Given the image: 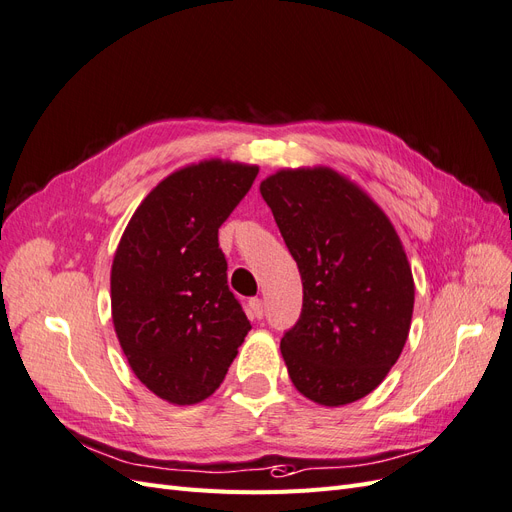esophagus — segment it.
<instances>
[{
  "instance_id": "esophagus-1",
  "label": "esophagus",
  "mask_w": 512,
  "mask_h": 512,
  "mask_svg": "<svg viewBox=\"0 0 512 512\" xmlns=\"http://www.w3.org/2000/svg\"><path fill=\"white\" fill-rule=\"evenodd\" d=\"M263 312H266V308H263V302L259 298H251L249 300V315H251V319H263Z\"/></svg>"
}]
</instances>
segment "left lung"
I'll list each match as a JSON object with an SVG mask.
<instances>
[{"mask_svg":"<svg viewBox=\"0 0 512 512\" xmlns=\"http://www.w3.org/2000/svg\"><path fill=\"white\" fill-rule=\"evenodd\" d=\"M259 191L302 276L300 319L280 340L295 389L323 406L364 398L410 329L415 285L398 234L334 170H283Z\"/></svg>","mask_w":512,"mask_h":512,"instance_id":"left-lung-1","label":"left lung"}]
</instances>
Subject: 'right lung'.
Instances as JSON below:
<instances>
[{"instance_id":"add662e5","label":"right lung","mask_w":512,"mask_h":512,"mask_svg":"<svg viewBox=\"0 0 512 512\" xmlns=\"http://www.w3.org/2000/svg\"><path fill=\"white\" fill-rule=\"evenodd\" d=\"M257 172L217 159L178 170L146 195L121 238L112 321L131 370L161 400H206L249 334L251 321L227 285L219 227Z\"/></svg>"}]
</instances>
